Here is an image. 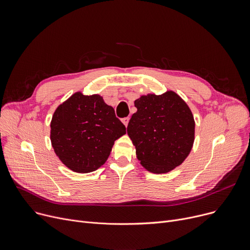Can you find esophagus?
<instances>
[{
	"label": "esophagus",
	"instance_id": "1",
	"mask_svg": "<svg viewBox=\"0 0 250 250\" xmlns=\"http://www.w3.org/2000/svg\"><path fill=\"white\" fill-rule=\"evenodd\" d=\"M128 122H129V117H128V116H127V117H125V118H123V124H124L125 126H127Z\"/></svg>",
	"mask_w": 250,
	"mask_h": 250
}]
</instances>
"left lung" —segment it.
<instances>
[{
	"label": "left lung",
	"mask_w": 250,
	"mask_h": 250,
	"mask_svg": "<svg viewBox=\"0 0 250 250\" xmlns=\"http://www.w3.org/2000/svg\"><path fill=\"white\" fill-rule=\"evenodd\" d=\"M135 106L127 135L138 160L149 172H170L187 159L193 146L195 123L189 106L172 90L142 95Z\"/></svg>",
	"instance_id": "1"
}]
</instances>
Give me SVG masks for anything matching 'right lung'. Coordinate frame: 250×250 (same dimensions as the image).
I'll return each instance as SVG.
<instances>
[{
    "instance_id": "right-lung-1",
    "label": "right lung",
    "mask_w": 250,
    "mask_h": 250,
    "mask_svg": "<svg viewBox=\"0 0 250 250\" xmlns=\"http://www.w3.org/2000/svg\"><path fill=\"white\" fill-rule=\"evenodd\" d=\"M125 126L99 94L78 91L57 107L50 122V142L61 162L77 173L101 167Z\"/></svg>"
}]
</instances>
